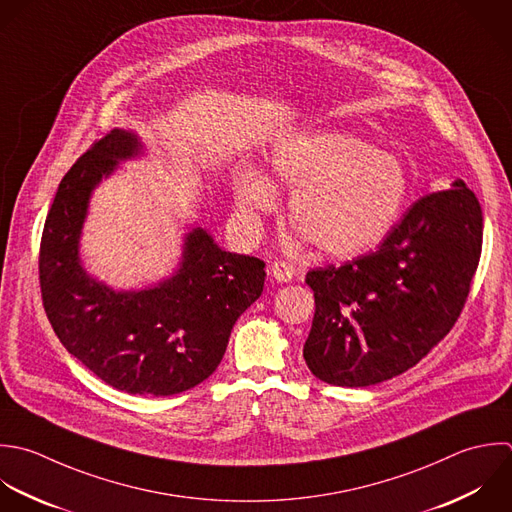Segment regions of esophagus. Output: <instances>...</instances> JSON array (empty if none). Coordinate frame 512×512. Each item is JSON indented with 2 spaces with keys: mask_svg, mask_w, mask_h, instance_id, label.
<instances>
[{
  "mask_svg": "<svg viewBox=\"0 0 512 512\" xmlns=\"http://www.w3.org/2000/svg\"><path fill=\"white\" fill-rule=\"evenodd\" d=\"M271 275L277 283H289L295 277V267L287 261H275L271 265Z\"/></svg>",
  "mask_w": 512,
  "mask_h": 512,
  "instance_id": "1",
  "label": "esophagus"
}]
</instances>
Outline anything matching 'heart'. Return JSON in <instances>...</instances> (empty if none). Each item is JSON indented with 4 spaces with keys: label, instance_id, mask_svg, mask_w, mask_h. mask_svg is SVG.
<instances>
[{
    "label": "heart",
    "instance_id": "obj_1",
    "mask_svg": "<svg viewBox=\"0 0 512 512\" xmlns=\"http://www.w3.org/2000/svg\"><path fill=\"white\" fill-rule=\"evenodd\" d=\"M271 177L289 189L291 225L321 253L355 257L395 227L409 189L403 163L361 137L311 133L283 139L269 157ZM241 217L259 225L277 209L273 183L255 169L233 177Z\"/></svg>",
    "mask_w": 512,
    "mask_h": 512
}]
</instances>
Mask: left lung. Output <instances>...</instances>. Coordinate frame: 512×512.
<instances>
[{
	"label": "left lung",
	"mask_w": 512,
	"mask_h": 512,
	"mask_svg": "<svg viewBox=\"0 0 512 512\" xmlns=\"http://www.w3.org/2000/svg\"><path fill=\"white\" fill-rule=\"evenodd\" d=\"M483 247V211L457 179L415 201L377 251L307 273L315 317L311 373L369 387L415 367L457 323Z\"/></svg>",
	"instance_id": "obj_1"
}]
</instances>
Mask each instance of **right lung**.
I'll list each match as a JSON object with an SVG mask.
<instances>
[{"label": "right lung", "instance_id": "add662e5", "mask_svg": "<svg viewBox=\"0 0 512 512\" xmlns=\"http://www.w3.org/2000/svg\"><path fill=\"white\" fill-rule=\"evenodd\" d=\"M141 153L133 131L113 129L65 173L41 235L39 285L55 335L95 377L129 395L167 397L217 369L235 321L263 293L265 263L193 227L179 267L157 285L115 291L91 277L79 259L91 193Z\"/></svg>", "mask_w": 512, "mask_h": 512}]
</instances>
